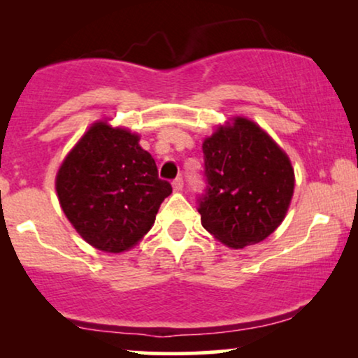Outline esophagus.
<instances>
[{
	"label": "esophagus",
	"mask_w": 358,
	"mask_h": 358,
	"mask_svg": "<svg viewBox=\"0 0 358 358\" xmlns=\"http://www.w3.org/2000/svg\"><path fill=\"white\" fill-rule=\"evenodd\" d=\"M182 187H184V182H182V179L180 178H178L173 182V189H174V192H180V190H182Z\"/></svg>",
	"instance_id": "1"
}]
</instances>
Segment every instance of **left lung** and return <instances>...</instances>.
<instances>
[{
  "instance_id": "left-lung-1",
  "label": "left lung",
  "mask_w": 358,
  "mask_h": 358,
  "mask_svg": "<svg viewBox=\"0 0 358 358\" xmlns=\"http://www.w3.org/2000/svg\"><path fill=\"white\" fill-rule=\"evenodd\" d=\"M208 187L200 222L231 249L252 246L280 227L295 190V171L280 145L248 117H231L202 143Z\"/></svg>"
}]
</instances>
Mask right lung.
Listing matches in <instances>:
<instances>
[{"label": "right lung", "mask_w": 358, "mask_h": 358, "mask_svg": "<svg viewBox=\"0 0 358 358\" xmlns=\"http://www.w3.org/2000/svg\"><path fill=\"white\" fill-rule=\"evenodd\" d=\"M60 207L76 233L97 251L119 254L136 246L155 224L173 187L140 146V135L96 120L57 171Z\"/></svg>", "instance_id": "add662e5"}]
</instances>
